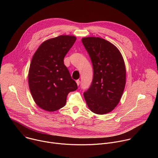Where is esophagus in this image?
<instances>
[{"label":"esophagus","instance_id":"1","mask_svg":"<svg viewBox=\"0 0 158 158\" xmlns=\"http://www.w3.org/2000/svg\"><path fill=\"white\" fill-rule=\"evenodd\" d=\"M76 83H77V85H79L80 84V81L79 80H76Z\"/></svg>","mask_w":158,"mask_h":158}]
</instances>
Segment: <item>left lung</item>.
Listing matches in <instances>:
<instances>
[{
	"mask_svg": "<svg viewBox=\"0 0 158 158\" xmlns=\"http://www.w3.org/2000/svg\"><path fill=\"white\" fill-rule=\"evenodd\" d=\"M82 42L94 69L92 84L84 93L86 104L95 114L109 113L119 104L126 85L123 56L114 44L101 37H84Z\"/></svg>",
	"mask_w": 158,
	"mask_h": 158,
	"instance_id": "8db88e82",
	"label": "left lung"
}]
</instances>
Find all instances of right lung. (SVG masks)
Wrapping results in <instances>:
<instances>
[{"label":"right lung","mask_w":158,"mask_h":158,"mask_svg":"<svg viewBox=\"0 0 158 158\" xmlns=\"http://www.w3.org/2000/svg\"><path fill=\"white\" fill-rule=\"evenodd\" d=\"M76 40L62 35L43 42L34 53L28 74L29 87L35 104L53 112L63 107L67 96L77 85L64 64V58Z\"/></svg>","instance_id":"right-lung-1"}]
</instances>
